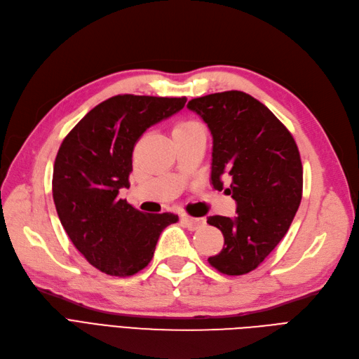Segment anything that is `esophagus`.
<instances>
[{"mask_svg": "<svg viewBox=\"0 0 359 359\" xmlns=\"http://www.w3.org/2000/svg\"><path fill=\"white\" fill-rule=\"evenodd\" d=\"M182 223L187 226L189 231H195V229H200L203 228L205 224V220L204 219H200V217H191L188 215H183L182 216Z\"/></svg>", "mask_w": 359, "mask_h": 359, "instance_id": "34e87169", "label": "esophagus"}]
</instances>
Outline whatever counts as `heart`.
Returning a JSON list of instances; mask_svg holds the SVG:
<instances>
[{
  "mask_svg": "<svg viewBox=\"0 0 359 359\" xmlns=\"http://www.w3.org/2000/svg\"><path fill=\"white\" fill-rule=\"evenodd\" d=\"M196 126H200V124L195 123V121H180V123L175 127V130H172V133H175V131H184V130H189V128L196 127Z\"/></svg>",
  "mask_w": 359,
  "mask_h": 359,
  "instance_id": "heart-1",
  "label": "heart"
}]
</instances>
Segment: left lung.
<instances>
[{
    "mask_svg": "<svg viewBox=\"0 0 359 359\" xmlns=\"http://www.w3.org/2000/svg\"><path fill=\"white\" fill-rule=\"evenodd\" d=\"M213 136L211 183L236 201V216H210L224 245L208 263L222 273L255 271L287 233L302 201L303 167L291 133L263 103L244 91L192 99Z\"/></svg>",
    "mask_w": 359,
    "mask_h": 359,
    "instance_id": "1",
    "label": "left lung"
}]
</instances>
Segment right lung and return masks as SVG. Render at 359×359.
Returning a JSON list of instances; mask_svg holds the SVG:
<instances>
[{
  "label": "right lung",
  "instance_id": "1",
  "mask_svg": "<svg viewBox=\"0 0 359 359\" xmlns=\"http://www.w3.org/2000/svg\"><path fill=\"white\" fill-rule=\"evenodd\" d=\"M187 97L118 95L99 103L66 136L53 167V200L63 229L87 262L112 276L135 275L154 257L172 213H142L126 200L133 149Z\"/></svg>",
  "mask_w": 359,
  "mask_h": 359
}]
</instances>
